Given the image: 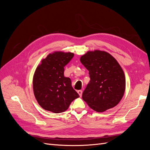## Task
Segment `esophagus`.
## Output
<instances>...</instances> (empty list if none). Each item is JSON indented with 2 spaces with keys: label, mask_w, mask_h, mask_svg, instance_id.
Instances as JSON below:
<instances>
[{
  "label": "esophagus",
  "mask_w": 150,
  "mask_h": 150,
  "mask_svg": "<svg viewBox=\"0 0 150 150\" xmlns=\"http://www.w3.org/2000/svg\"><path fill=\"white\" fill-rule=\"evenodd\" d=\"M78 93L79 94V95L80 96V97L82 96V94H83V91L81 90H79V91H78Z\"/></svg>",
  "instance_id": "esophagus-1"
}]
</instances>
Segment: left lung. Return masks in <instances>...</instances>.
<instances>
[{
    "label": "left lung",
    "instance_id": "8db88e82",
    "mask_svg": "<svg viewBox=\"0 0 150 150\" xmlns=\"http://www.w3.org/2000/svg\"><path fill=\"white\" fill-rule=\"evenodd\" d=\"M89 71L90 81L82 98L97 112H103L116 106L123 96L126 81L119 63L110 54L95 50L80 58Z\"/></svg>",
    "mask_w": 150,
    "mask_h": 150
}]
</instances>
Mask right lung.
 <instances>
[{
    "label": "right lung",
    "instance_id": "obj_1",
    "mask_svg": "<svg viewBox=\"0 0 150 150\" xmlns=\"http://www.w3.org/2000/svg\"><path fill=\"white\" fill-rule=\"evenodd\" d=\"M73 57L72 52H54L36 68L33 77L34 94L44 110L62 112L79 97L72 87L71 79L64 76V67Z\"/></svg>",
    "mask_w": 150,
    "mask_h": 150
}]
</instances>
